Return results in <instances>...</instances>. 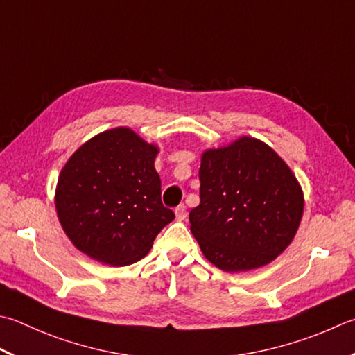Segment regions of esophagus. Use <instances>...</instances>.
Listing matches in <instances>:
<instances>
[{"label":"esophagus","instance_id":"1","mask_svg":"<svg viewBox=\"0 0 355 355\" xmlns=\"http://www.w3.org/2000/svg\"><path fill=\"white\" fill-rule=\"evenodd\" d=\"M175 217L178 221H183L186 218V206L180 205L175 207Z\"/></svg>","mask_w":355,"mask_h":355}]
</instances>
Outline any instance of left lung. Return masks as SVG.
I'll list each match as a JSON object with an SVG mask.
<instances>
[{"mask_svg": "<svg viewBox=\"0 0 355 355\" xmlns=\"http://www.w3.org/2000/svg\"><path fill=\"white\" fill-rule=\"evenodd\" d=\"M200 205L189 212L201 252L226 272L275 260L293 241L303 192L288 164L257 138L201 155Z\"/></svg>", "mask_w": 355, "mask_h": 355, "instance_id": "obj_1", "label": "left lung"}]
</instances>
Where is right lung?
I'll return each instance as SVG.
<instances>
[{
    "label": "right lung",
    "mask_w": 355,
    "mask_h": 355,
    "mask_svg": "<svg viewBox=\"0 0 355 355\" xmlns=\"http://www.w3.org/2000/svg\"><path fill=\"white\" fill-rule=\"evenodd\" d=\"M155 144L129 128L104 130L62 168L55 206L76 249L110 266H128L150 251L175 218L162 203Z\"/></svg>",
    "instance_id": "right-lung-1"
}]
</instances>
